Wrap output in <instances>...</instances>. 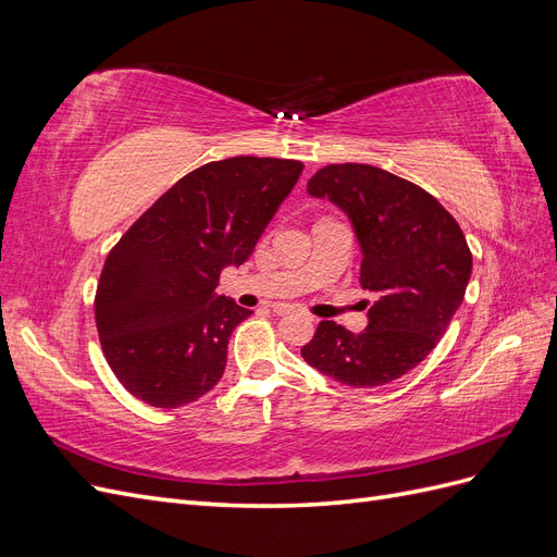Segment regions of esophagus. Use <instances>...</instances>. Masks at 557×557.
I'll list each match as a JSON object with an SVG mask.
<instances>
[{
    "label": "esophagus",
    "mask_w": 557,
    "mask_h": 557,
    "mask_svg": "<svg viewBox=\"0 0 557 557\" xmlns=\"http://www.w3.org/2000/svg\"><path fill=\"white\" fill-rule=\"evenodd\" d=\"M272 309H274V313H278V315H285V313H290V311H293V307H290V305H274Z\"/></svg>",
    "instance_id": "obj_1"
}]
</instances>
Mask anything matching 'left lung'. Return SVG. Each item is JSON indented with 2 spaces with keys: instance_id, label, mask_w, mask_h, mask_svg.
<instances>
[{
  "instance_id": "8db88e82",
  "label": "left lung",
  "mask_w": 557,
  "mask_h": 557,
  "mask_svg": "<svg viewBox=\"0 0 557 557\" xmlns=\"http://www.w3.org/2000/svg\"><path fill=\"white\" fill-rule=\"evenodd\" d=\"M307 190L350 218L362 250L360 283L376 301L360 334L320 320L301 358L344 385L391 383L430 356L462 305L471 276L465 234L420 185L372 164H327Z\"/></svg>"
}]
</instances>
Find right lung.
<instances>
[{
    "instance_id": "right-lung-1",
    "label": "right lung",
    "mask_w": 557,
    "mask_h": 557,
    "mask_svg": "<svg viewBox=\"0 0 557 557\" xmlns=\"http://www.w3.org/2000/svg\"><path fill=\"white\" fill-rule=\"evenodd\" d=\"M301 170L281 158L209 162L174 183L111 248L95 320L127 393L176 409L221 381L230 334L252 311L215 295L218 278L250 258Z\"/></svg>"
}]
</instances>
